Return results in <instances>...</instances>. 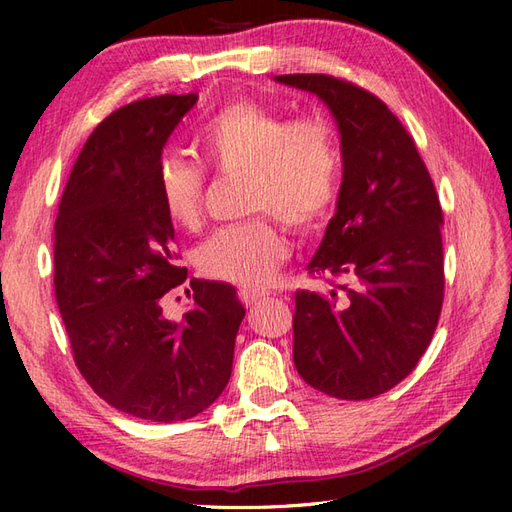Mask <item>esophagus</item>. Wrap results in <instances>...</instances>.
Here are the masks:
<instances>
[{"label": "esophagus", "mask_w": 512, "mask_h": 512, "mask_svg": "<svg viewBox=\"0 0 512 512\" xmlns=\"http://www.w3.org/2000/svg\"><path fill=\"white\" fill-rule=\"evenodd\" d=\"M239 299L243 305H256L260 299H265V292L254 288H239Z\"/></svg>", "instance_id": "esophagus-1"}]
</instances>
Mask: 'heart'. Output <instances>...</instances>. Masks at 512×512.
<instances>
[{
	"label": "heart",
	"mask_w": 512,
	"mask_h": 512,
	"mask_svg": "<svg viewBox=\"0 0 512 512\" xmlns=\"http://www.w3.org/2000/svg\"><path fill=\"white\" fill-rule=\"evenodd\" d=\"M203 158L222 175H245L247 209L265 213L222 226L196 250L200 273L239 286L267 284L290 252L271 212L299 232H312L333 215L342 183V145L327 119L292 121L254 100H237L215 113L198 134ZM205 168L179 156L158 166V192L170 222L194 230L203 220Z\"/></svg>",
	"instance_id": "b5f03b06"
}]
</instances>
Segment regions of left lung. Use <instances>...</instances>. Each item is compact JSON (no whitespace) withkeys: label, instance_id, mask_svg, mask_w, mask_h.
<instances>
[{"label":"left lung","instance_id":"obj_1","mask_svg":"<svg viewBox=\"0 0 512 512\" xmlns=\"http://www.w3.org/2000/svg\"><path fill=\"white\" fill-rule=\"evenodd\" d=\"M333 113L344 179L337 211L307 271L327 294H294L292 359L337 399H371L425 354L444 299L442 207L414 138L380 98L329 74H282Z\"/></svg>","mask_w":512,"mask_h":512}]
</instances>
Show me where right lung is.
<instances>
[{
    "instance_id": "1",
    "label": "right lung",
    "mask_w": 512,
    "mask_h": 512,
    "mask_svg": "<svg viewBox=\"0 0 512 512\" xmlns=\"http://www.w3.org/2000/svg\"><path fill=\"white\" fill-rule=\"evenodd\" d=\"M198 96L117 108L74 162L55 220V299L74 363L108 406L153 423L207 410L230 380L245 309L224 282L190 280L192 307L164 316L188 269L158 192L168 136Z\"/></svg>"
}]
</instances>
